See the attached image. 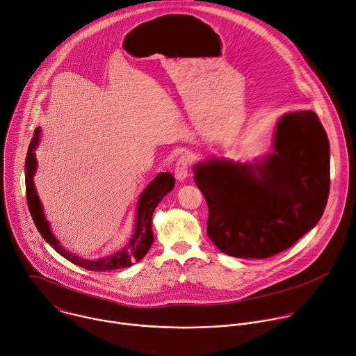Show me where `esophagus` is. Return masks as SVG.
Returning <instances> with one entry per match:
<instances>
[{"label": "esophagus", "mask_w": 356, "mask_h": 356, "mask_svg": "<svg viewBox=\"0 0 356 356\" xmlns=\"http://www.w3.org/2000/svg\"><path fill=\"white\" fill-rule=\"evenodd\" d=\"M175 175H176V179L179 181L186 180V177L188 176V156L187 155H181L179 158V161L176 162Z\"/></svg>", "instance_id": "obj_1"}]
</instances>
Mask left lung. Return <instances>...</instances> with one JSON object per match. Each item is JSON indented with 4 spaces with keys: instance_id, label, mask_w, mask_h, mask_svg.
Segmentation results:
<instances>
[{
    "instance_id": "obj_1",
    "label": "left lung",
    "mask_w": 356,
    "mask_h": 356,
    "mask_svg": "<svg viewBox=\"0 0 356 356\" xmlns=\"http://www.w3.org/2000/svg\"><path fill=\"white\" fill-rule=\"evenodd\" d=\"M193 172L214 245L234 258L265 259L320 221L330 194V142L316 113H287L276 124L272 154L252 163L210 158Z\"/></svg>"
}]
</instances>
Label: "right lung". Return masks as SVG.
<instances>
[{
  "mask_svg": "<svg viewBox=\"0 0 356 356\" xmlns=\"http://www.w3.org/2000/svg\"><path fill=\"white\" fill-rule=\"evenodd\" d=\"M40 140V128L35 129L33 138L29 143L26 161H25V184H26V201H28V209L32 216V220L40 232L42 238L52 246L59 255L70 261L72 264L84 268L87 270L92 272H104V270H115L122 268H129L134 264L139 262L146 253L149 252L152 243H154V232H152V216H154L155 209L158 207L162 198L170 193L175 187V177L169 172L159 173L154 180H152L146 188L140 193L138 206H136V214H135V222L132 235L125 243L122 249L113 253L110 257L90 261L84 259L81 257L74 255V253L69 252L62 246L52 232L49 221L44 217L43 206L39 200L33 176L36 173L38 161L35 158V150Z\"/></svg>",
  "mask_w": 356,
  "mask_h": 356,
  "instance_id": "obj_1",
  "label": "right lung"
}]
</instances>
